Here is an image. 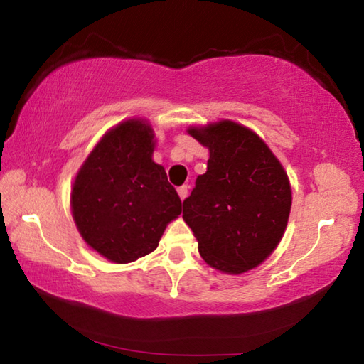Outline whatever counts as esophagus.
<instances>
[{
    "label": "esophagus",
    "mask_w": 364,
    "mask_h": 364,
    "mask_svg": "<svg viewBox=\"0 0 364 364\" xmlns=\"http://www.w3.org/2000/svg\"><path fill=\"white\" fill-rule=\"evenodd\" d=\"M188 191H189V186H186V184H183V186L178 188V196H180V199H181V200L186 199Z\"/></svg>",
    "instance_id": "34e87169"
}]
</instances>
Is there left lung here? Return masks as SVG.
<instances>
[{
  "label": "left lung",
  "mask_w": 364,
  "mask_h": 364,
  "mask_svg": "<svg viewBox=\"0 0 364 364\" xmlns=\"http://www.w3.org/2000/svg\"><path fill=\"white\" fill-rule=\"evenodd\" d=\"M189 134L208 147L207 171L183 202L199 254L212 268L241 274L267 260L286 231L291 184L258 134L231 120Z\"/></svg>",
  "instance_id": "left-lung-1"
}]
</instances>
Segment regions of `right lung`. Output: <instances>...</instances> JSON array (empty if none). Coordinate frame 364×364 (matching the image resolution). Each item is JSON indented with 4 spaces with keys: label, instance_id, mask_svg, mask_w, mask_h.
<instances>
[{
    "label": "right lung",
    "instance_id": "obj_1",
    "mask_svg": "<svg viewBox=\"0 0 364 364\" xmlns=\"http://www.w3.org/2000/svg\"><path fill=\"white\" fill-rule=\"evenodd\" d=\"M151 125L127 120L104 134L72 188V215L85 242L114 263L157 249L181 199L162 165L152 160Z\"/></svg>",
    "mask_w": 364,
    "mask_h": 364
}]
</instances>
